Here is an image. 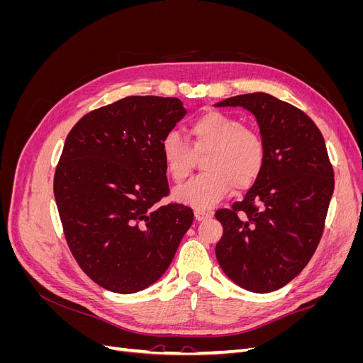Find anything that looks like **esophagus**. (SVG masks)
I'll use <instances>...</instances> for the list:
<instances>
[{
  "mask_svg": "<svg viewBox=\"0 0 363 363\" xmlns=\"http://www.w3.org/2000/svg\"><path fill=\"white\" fill-rule=\"evenodd\" d=\"M194 215H195V219H196V221H204V219H207L208 216H211V212L204 211V208H195V211H194Z\"/></svg>",
  "mask_w": 363,
  "mask_h": 363,
  "instance_id": "34e87169",
  "label": "esophagus"
}]
</instances>
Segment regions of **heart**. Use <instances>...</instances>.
<instances>
[{
  "label": "heart",
  "instance_id": "b5f03b06",
  "mask_svg": "<svg viewBox=\"0 0 363 363\" xmlns=\"http://www.w3.org/2000/svg\"><path fill=\"white\" fill-rule=\"evenodd\" d=\"M191 145L177 131L163 136L160 151L167 172L180 184L189 179L196 156L203 159L204 174L174 191L179 203L208 208L235 188L252 186L265 163V142L257 130L224 112L211 111L191 125Z\"/></svg>",
  "mask_w": 363,
  "mask_h": 363
}]
</instances>
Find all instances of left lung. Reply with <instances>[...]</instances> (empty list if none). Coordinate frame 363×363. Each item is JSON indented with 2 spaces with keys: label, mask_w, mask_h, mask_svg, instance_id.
Wrapping results in <instances>:
<instances>
[{
  "label": "left lung",
  "mask_w": 363,
  "mask_h": 363,
  "mask_svg": "<svg viewBox=\"0 0 363 363\" xmlns=\"http://www.w3.org/2000/svg\"><path fill=\"white\" fill-rule=\"evenodd\" d=\"M256 116L265 142L262 172L240 201L219 208L215 255L240 288L267 294L303 271L320 244L335 189L320 128L300 108L265 92L227 98Z\"/></svg>",
  "instance_id": "obj_1"
}]
</instances>
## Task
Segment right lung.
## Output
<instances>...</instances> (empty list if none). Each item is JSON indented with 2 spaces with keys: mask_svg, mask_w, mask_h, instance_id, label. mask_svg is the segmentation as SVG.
<instances>
[{
  "mask_svg": "<svg viewBox=\"0 0 363 363\" xmlns=\"http://www.w3.org/2000/svg\"><path fill=\"white\" fill-rule=\"evenodd\" d=\"M186 115L179 98L125 96L86 113L65 140L54 196L74 259L96 284L133 294L157 281L194 221L169 203L163 136Z\"/></svg>",
  "mask_w": 363,
  "mask_h": 363,
  "instance_id": "1",
  "label": "right lung"
}]
</instances>
